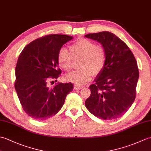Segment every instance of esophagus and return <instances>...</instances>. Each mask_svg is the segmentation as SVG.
Returning a JSON list of instances; mask_svg holds the SVG:
<instances>
[{
  "instance_id": "obj_1",
  "label": "esophagus",
  "mask_w": 151,
  "mask_h": 151,
  "mask_svg": "<svg viewBox=\"0 0 151 151\" xmlns=\"http://www.w3.org/2000/svg\"><path fill=\"white\" fill-rule=\"evenodd\" d=\"M83 87L81 86H78V85H75L74 86V89H81Z\"/></svg>"
}]
</instances>
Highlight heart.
<instances>
[{"instance_id": "b5f03b06", "label": "heart", "mask_w": 151, "mask_h": 151, "mask_svg": "<svg viewBox=\"0 0 151 151\" xmlns=\"http://www.w3.org/2000/svg\"><path fill=\"white\" fill-rule=\"evenodd\" d=\"M70 50L62 47L60 49L57 56L59 66L65 70L71 68L73 59H80L79 67L81 69L70 72L65 75L67 81L76 84L83 85L90 81L93 74L97 75L104 69L106 54L101 47H98L93 41L81 38L70 45Z\"/></svg>"}]
</instances>
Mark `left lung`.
<instances>
[{
  "mask_svg": "<svg viewBox=\"0 0 151 151\" xmlns=\"http://www.w3.org/2000/svg\"><path fill=\"white\" fill-rule=\"evenodd\" d=\"M86 37L100 43L106 54L104 69L89 86L91 95L85 105L101 119L122 116L136 98L139 78L137 62L129 47L110 32L89 34Z\"/></svg>",
  "mask_w": 151,
  "mask_h": 151,
  "instance_id": "left-lung-1",
  "label": "left lung"
}]
</instances>
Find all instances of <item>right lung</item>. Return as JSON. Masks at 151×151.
I'll return each mask as SVG.
<instances>
[{
    "instance_id": "add662e5",
    "label": "right lung",
    "mask_w": 151,
    "mask_h": 151,
    "mask_svg": "<svg viewBox=\"0 0 151 151\" xmlns=\"http://www.w3.org/2000/svg\"><path fill=\"white\" fill-rule=\"evenodd\" d=\"M73 37L47 35L32 41L24 48L15 67V88L24 111L34 119L43 121L56 114L67 95L73 91L71 82L48 86L50 78L62 73L57 56L64 44Z\"/></svg>"
}]
</instances>
